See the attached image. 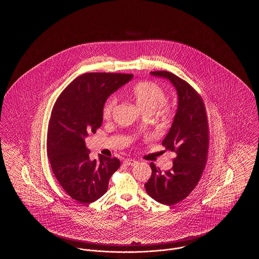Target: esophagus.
Listing matches in <instances>:
<instances>
[{"label":"esophagus","mask_w":259,"mask_h":259,"mask_svg":"<svg viewBox=\"0 0 259 259\" xmlns=\"http://www.w3.org/2000/svg\"><path fill=\"white\" fill-rule=\"evenodd\" d=\"M123 163L124 165H126V166H135L138 162L133 159H127V160H124Z\"/></svg>","instance_id":"1"}]
</instances>
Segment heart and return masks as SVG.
Segmentation results:
<instances>
[{"label":"heart","mask_w":259,"mask_h":259,"mask_svg":"<svg viewBox=\"0 0 259 259\" xmlns=\"http://www.w3.org/2000/svg\"><path fill=\"white\" fill-rule=\"evenodd\" d=\"M132 94L138 107L145 112H153L165 101V92L163 89L159 85L149 81L137 84L132 90ZM116 103L117 100L114 96L106 101L103 107V116L105 118H109L111 116Z\"/></svg>","instance_id":"1"}]
</instances>
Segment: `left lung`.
I'll return each instance as SVG.
<instances>
[{
	"label": "left lung",
	"instance_id": "left-lung-1",
	"mask_svg": "<svg viewBox=\"0 0 259 259\" xmlns=\"http://www.w3.org/2000/svg\"><path fill=\"white\" fill-rule=\"evenodd\" d=\"M150 74L169 80L177 91L176 114L162 142L166 149L177 153V157L172 169L164 172L151 163V177L145 187L152 199L172 206L190 194L204 171L209 147L208 120L202 99L184 79L166 71Z\"/></svg>",
	"mask_w": 259,
	"mask_h": 259
}]
</instances>
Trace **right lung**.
<instances>
[{"instance_id":"right-lung-1","label":"right lung","mask_w":259,"mask_h":259,"mask_svg":"<svg viewBox=\"0 0 259 259\" xmlns=\"http://www.w3.org/2000/svg\"><path fill=\"white\" fill-rule=\"evenodd\" d=\"M133 74L87 73L74 79L57 99L50 117L48 156L63 189L78 203L90 204L108 190L117 158H89L85 138L103 122V107Z\"/></svg>"}]
</instances>
